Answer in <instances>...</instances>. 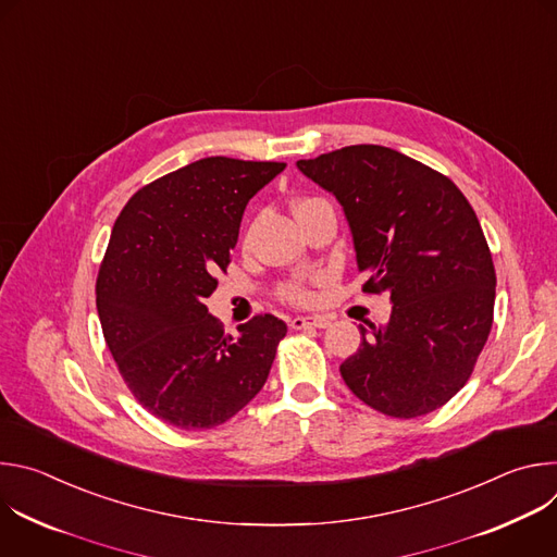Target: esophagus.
<instances>
[{
	"label": "esophagus",
	"instance_id": "obj_1",
	"mask_svg": "<svg viewBox=\"0 0 557 557\" xmlns=\"http://www.w3.org/2000/svg\"><path fill=\"white\" fill-rule=\"evenodd\" d=\"M331 326V320L324 314H297L290 320V329L301 331V329H326Z\"/></svg>",
	"mask_w": 557,
	"mask_h": 557
}]
</instances>
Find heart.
Returning <instances> with one entry per match:
<instances>
[{
	"label": "heart",
	"mask_w": 557,
	"mask_h": 557,
	"mask_svg": "<svg viewBox=\"0 0 557 557\" xmlns=\"http://www.w3.org/2000/svg\"><path fill=\"white\" fill-rule=\"evenodd\" d=\"M284 295L288 297V299H293V301H308V290L306 288H301V286H288L286 290H284Z\"/></svg>",
	"instance_id": "heart-1"
}]
</instances>
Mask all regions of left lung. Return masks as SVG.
Listing matches in <instances>:
<instances>
[{
    "label": "left lung",
    "mask_w": 557,
    "mask_h": 557,
    "mask_svg": "<svg viewBox=\"0 0 557 557\" xmlns=\"http://www.w3.org/2000/svg\"><path fill=\"white\" fill-rule=\"evenodd\" d=\"M297 170L342 205L363 290L392 301L387 324L359 326L346 385L387 417L434 412L492 331L496 271L479 218L449 178L389 147L350 145Z\"/></svg>",
    "instance_id": "8db88e82"
}]
</instances>
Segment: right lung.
Wrapping results in <instances>:
<instances>
[{
    "instance_id": "add662e5",
    "label": "right lung",
    "mask_w": 557,
    "mask_h": 557,
    "mask_svg": "<svg viewBox=\"0 0 557 557\" xmlns=\"http://www.w3.org/2000/svg\"><path fill=\"white\" fill-rule=\"evenodd\" d=\"M284 163L211 156L136 191L97 280L106 344L136 401L181 430H209L262 389L286 324L253 317L226 335L205 299L231 262L249 200Z\"/></svg>"
}]
</instances>
